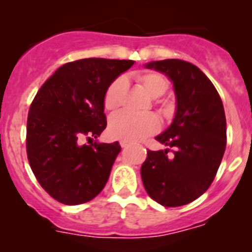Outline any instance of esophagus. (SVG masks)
I'll return each mask as SVG.
<instances>
[{"instance_id":"obj_1","label":"esophagus","mask_w":252,"mask_h":252,"mask_svg":"<svg viewBox=\"0 0 252 252\" xmlns=\"http://www.w3.org/2000/svg\"><path fill=\"white\" fill-rule=\"evenodd\" d=\"M120 145H121V148H127V146L130 145V142H128V141H121V142H120Z\"/></svg>"}]
</instances>
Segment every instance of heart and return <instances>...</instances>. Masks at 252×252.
Here are the masks:
<instances>
[{
  "label": "heart",
  "instance_id": "heart-1",
  "mask_svg": "<svg viewBox=\"0 0 252 252\" xmlns=\"http://www.w3.org/2000/svg\"><path fill=\"white\" fill-rule=\"evenodd\" d=\"M132 78L146 91L150 97L159 98L169 88V82L164 75L157 72H139ZM125 82L122 78H116L107 87L103 95V106L107 111H113L121 104V95L124 92ZM160 127L158 117L153 113H131L120 111L110 119L108 131L115 139L122 141H140L157 132Z\"/></svg>",
  "mask_w": 252,
  "mask_h": 252
}]
</instances>
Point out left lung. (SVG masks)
I'll return each mask as SVG.
<instances>
[{
  "mask_svg": "<svg viewBox=\"0 0 252 252\" xmlns=\"http://www.w3.org/2000/svg\"><path fill=\"white\" fill-rule=\"evenodd\" d=\"M174 84L177 113L157 140L174 150L151 151L141 165L148 194L164 207L201 197L212 184L226 149V116L213 83L198 66L179 59L149 63Z\"/></svg>",
  "mask_w": 252,
  "mask_h": 252,
  "instance_id": "left-lung-1",
  "label": "left lung"
}]
</instances>
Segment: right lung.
I'll use <instances>...</instances> for the list:
<instances>
[{"mask_svg": "<svg viewBox=\"0 0 252 252\" xmlns=\"http://www.w3.org/2000/svg\"><path fill=\"white\" fill-rule=\"evenodd\" d=\"M132 60L90 58L70 62L41 86L26 126L29 164L50 197L68 206L90 202L106 186L121 146L82 145L106 128L103 95Z\"/></svg>", "mask_w": 252, "mask_h": 252, "instance_id": "1", "label": "right lung"}]
</instances>
